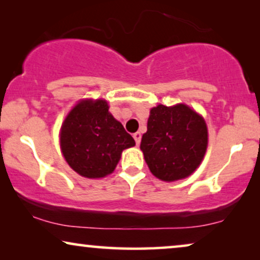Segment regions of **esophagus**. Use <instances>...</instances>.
Listing matches in <instances>:
<instances>
[{
    "instance_id": "34e87169",
    "label": "esophagus",
    "mask_w": 260,
    "mask_h": 260,
    "mask_svg": "<svg viewBox=\"0 0 260 260\" xmlns=\"http://www.w3.org/2000/svg\"><path fill=\"white\" fill-rule=\"evenodd\" d=\"M134 138H135V142H136V144L138 146L141 142V138H142V135H141V133H136L134 134Z\"/></svg>"
}]
</instances>
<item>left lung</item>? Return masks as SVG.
I'll list each match as a JSON object with an SVG mask.
<instances>
[{
	"label": "left lung",
	"mask_w": 260,
	"mask_h": 260,
	"mask_svg": "<svg viewBox=\"0 0 260 260\" xmlns=\"http://www.w3.org/2000/svg\"><path fill=\"white\" fill-rule=\"evenodd\" d=\"M207 146V124L188 106L159 105L150 110L141 150L156 178L174 181L188 177L200 166Z\"/></svg>",
	"instance_id": "obj_1"
}]
</instances>
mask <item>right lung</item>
I'll use <instances>...</instances> for the list:
<instances>
[{"label": "right lung", "mask_w": 260, "mask_h": 260, "mask_svg": "<svg viewBox=\"0 0 260 260\" xmlns=\"http://www.w3.org/2000/svg\"><path fill=\"white\" fill-rule=\"evenodd\" d=\"M135 140L109 112L105 100H83L70 111L60 129V149L69 166L86 178L112 173L122 151Z\"/></svg>", "instance_id": "right-lung-1"}]
</instances>
